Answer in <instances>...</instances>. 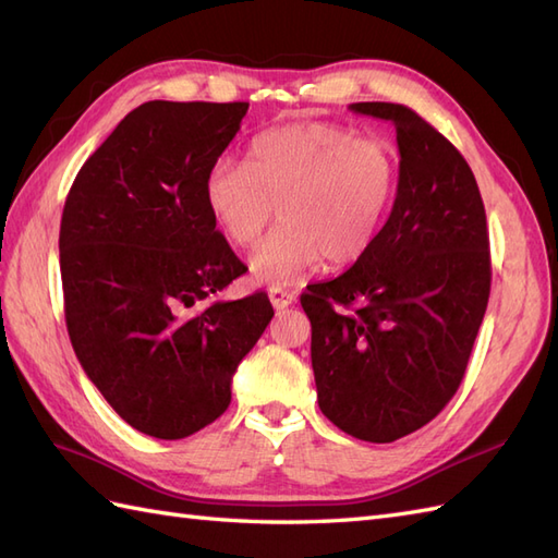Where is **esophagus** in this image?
Returning <instances> with one entry per match:
<instances>
[{
    "label": "esophagus",
    "mask_w": 558,
    "mask_h": 558,
    "mask_svg": "<svg viewBox=\"0 0 558 558\" xmlns=\"http://www.w3.org/2000/svg\"><path fill=\"white\" fill-rule=\"evenodd\" d=\"M295 295L286 289H269V303L275 305V310H286L289 305H293Z\"/></svg>",
    "instance_id": "obj_1"
}]
</instances>
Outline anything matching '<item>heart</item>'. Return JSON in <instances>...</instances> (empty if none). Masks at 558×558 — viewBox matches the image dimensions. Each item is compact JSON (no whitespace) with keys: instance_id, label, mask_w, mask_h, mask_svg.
<instances>
[{"instance_id":"heart-1","label":"heart","mask_w":558,"mask_h":558,"mask_svg":"<svg viewBox=\"0 0 558 558\" xmlns=\"http://www.w3.org/2000/svg\"><path fill=\"white\" fill-rule=\"evenodd\" d=\"M399 161L378 138L310 122L255 135L244 161L218 159L204 180L210 218L239 248H251L277 216L283 222L253 251L260 286H289L324 258L344 267L364 258L395 204Z\"/></svg>"}]
</instances>
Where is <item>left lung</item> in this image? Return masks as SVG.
Segmentation results:
<instances>
[{
	"instance_id": "8db88e82",
	"label": "left lung",
	"mask_w": 558,
	"mask_h": 558,
	"mask_svg": "<svg viewBox=\"0 0 558 558\" xmlns=\"http://www.w3.org/2000/svg\"><path fill=\"white\" fill-rule=\"evenodd\" d=\"M350 110L395 124L397 199L364 258L300 303L322 413L389 444L439 415L464 378L490 295L488 228L470 163L423 117L395 102Z\"/></svg>"
}]
</instances>
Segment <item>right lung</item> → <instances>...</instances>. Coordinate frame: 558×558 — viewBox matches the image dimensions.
<instances>
[{
  "instance_id": "obj_1",
  "label": "right lung",
  "mask_w": 558,
  "mask_h": 558,
  "mask_svg": "<svg viewBox=\"0 0 558 558\" xmlns=\"http://www.w3.org/2000/svg\"><path fill=\"white\" fill-rule=\"evenodd\" d=\"M248 102L149 100L84 161L60 220L65 324L117 415L185 439L232 401V375L275 310L210 300L246 272L216 230L204 180Z\"/></svg>"
}]
</instances>
